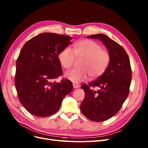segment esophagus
Here are the masks:
<instances>
[{
  "label": "esophagus",
  "mask_w": 148,
  "mask_h": 148,
  "mask_svg": "<svg viewBox=\"0 0 148 148\" xmlns=\"http://www.w3.org/2000/svg\"><path fill=\"white\" fill-rule=\"evenodd\" d=\"M73 88L76 89V88H78L79 87V85L78 83H73Z\"/></svg>",
  "instance_id": "34e87169"
}]
</instances>
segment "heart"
<instances>
[{
  "label": "heart",
  "instance_id": "heart-1",
  "mask_svg": "<svg viewBox=\"0 0 148 148\" xmlns=\"http://www.w3.org/2000/svg\"><path fill=\"white\" fill-rule=\"evenodd\" d=\"M59 60L62 67L70 69L73 65L75 58L79 61V68L70 70L65 77L70 81L78 83L87 79L97 78L102 75L108 68L110 55L108 51L101 49V46L93 40L84 39L73 45V51L69 48L59 53Z\"/></svg>",
  "mask_w": 148,
  "mask_h": 148
}]
</instances>
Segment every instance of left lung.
I'll list each match as a JSON object with an SVG mask.
<instances>
[{"label":"left lung","mask_w":148,"mask_h":148,"mask_svg":"<svg viewBox=\"0 0 148 148\" xmlns=\"http://www.w3.org/2000/svg\"><path fill=\"white\" fill-rule=\"evenodd\" d=\"M87 38L103 43L110 53V62L98 79L81 86L85 97L80 109L89 120L103 122L118 113L128 97L132 76L130 60L124 48L106 35L99 34ZM95 87L98 90H94Z\"/></svg>","instance_id":"obj_1"}]
</instances>
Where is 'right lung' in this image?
I'll return each mask as SVG.
<instances>
[{
	"mask_svg": "<svg viewBox=\"0 0 148 148\" xmlns=\"http://www.w3.org/2000/svg\"><path fill=\"white\" fill-rule=\"evenodd\" d=\"M72 37L45 32L24 44L16 60L14 84L20 102L30 114L47 117L59 110L73 89L69 79L52 82L62 73L59 53L72 43Z\"/></svg>",
	"mask_w": 148,
	"mask_h": 148,
	"instance_id": "1",
	"label": "right lung"
}]
</instances>
